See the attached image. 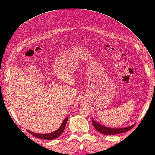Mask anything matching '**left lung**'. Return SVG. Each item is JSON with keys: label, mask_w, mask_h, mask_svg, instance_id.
Masks as SVG:
<instances>
[{"label": "left lung", "mask_w": 155, "mask_h": 155, "mask_svg": "<svg viewBox=\"0 0 155 155\" xmlns=\"http://www.w3.org/2000/svg\"><path fill=\"white\" fill-rule=\"evenodd\" d=\"M92 123H93L95 129H96L97 131H98V132L103 134H107V135H110V134H120V133L127 132V131L132 129L134 126L133 124L130 127L122 128H108V127L102 126L101 124H99L93 119H92Z\"/></svg>", "instance_id": "obj_1"}]
</instances>
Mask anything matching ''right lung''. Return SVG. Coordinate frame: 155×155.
Returning a JSON list of instances; mask_svg holds the SVG:
<instances>
[{
  "label": "right lung",
  "instance_id": "add662e5",
  "mask_svg": "<svg viewBox=\"0 0 155 155\" xmlns=\"http://www.w3.org/2000/svg\"><path fill=\"white\" fill-rule=\"evenodd\" d=\"M68 118H66V119L63 121V123H62L61 126L59 127L58 129H57L56 131L51 133H48V134H38V133H32L30 130H27L28 132L31 134L32 136H34L36 138H38V139H42L45 140H52L57 139V137L61 135L62 133H63V131L65 128L66 124L67 123Z\"/></svg>",
  "mask_w": 155,
  "mask_h": 155
}]
</instances>
